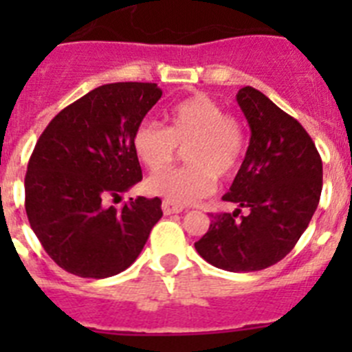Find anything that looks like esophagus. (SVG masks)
<instances>
[{
    "instance_id": "34e87169",
    "label": "esophagus",
    "mask_w": 352,
    "mask_h": 352,
    "mask_svg": "<svg viewBox=\"0 0 352 352\" xmlns=\"http://www.w3.org/2000/svg\"><path fill=\"white\" fill-rule=\"evenodd\" d=\"M162 210H164V213H166V214L182 213L183 206H182V204L173 203V201H164V203H162Z\"/></svg>"
}]
</instances>
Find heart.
<instances>
[{
    "mask_svg": "<svg viewBox=\"0 0 352 352\" xmlns=\"http://www.w3.org/2000/svg\"><path fill=\"white\" fill-rule=\"evenodd\" d=\"M185 148L186 166L158 173L146 182L149 194L186 204L214 190L217 176L232 178L247 148L243 125L206 95H195L167 113V129L142 121L133 132V149L149 170L166 169Z\"/></svg>",
    "mask_w": 352,
    "mask_h": 352,
    "instance_id": "1",
    "label": "heart"
}]
</instances>
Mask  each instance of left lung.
<instances>
[{"mask_svg":"<svg viewBox=\"0 0 352 352\" xmlns=\"http://www.w3.org/2000/svg\"><path fill=\"white\" fill-rule=\"evenodd\" d=\"M250 144L223 201L251 213H211L199 256L226 272H259L284 259L309 227L322 190V162L307 130L259 89L236 95Z\"/></svg>","mask_w":352,"mask_h":352,"instance_id":"obj_1","label":"left lung"}]
</instances>
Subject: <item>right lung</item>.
I'll return each instance as SVG.
<instances>
[{
	"label": "right lung",
	"instance_id": "right-lung-1",
	"mask_svg": "<svg viewBox=\"0 0 352 352\" xmlns=\"http://www.w3.org/2000/svg\"><path fill=\"white\" fill-rule=\"evenodd\" d=\"M160 96L155 82L104 84L56 114L36 141L24 179L28 220L65 272H125L160 220L158 197L105 206L142 179L133 132Z\"/></svg>",
	"mask_w": 352,
	"mask_h": 352
}]
</instances>
